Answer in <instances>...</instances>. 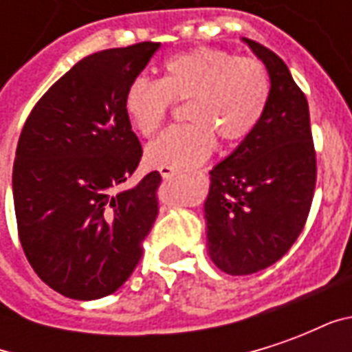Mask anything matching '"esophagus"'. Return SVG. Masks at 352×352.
<instances>
[{
  "instance_id": "obj_1",
  "label": "esophagus",
  "mask_w": 352,
  "mask_h": 352,
  "mask_svg": "<svg viewBox=\"0 0 352 352\" xmlns=\"http://www.w3.org/2000/svg\"><path fill=\"white\" fill-rule=\"evenodd\" d=\"M160 175L164 177V179H173V177H177V169L169 168V166H164V168H160Z\"/></svg>"
}]
</instances>
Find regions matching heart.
<instances>
[{
    "instance_id": "1",
    "label": "heart",
    "mask_w": 352,
    "mask_h": 352,
    "mask_svg": "<svg viewBox=\"0 0 352 352\" xmlns=\"http://www.w3.org/2000/svg\"><path fill=\"white\" fill-rule=\"evenodd\" d=\"M270 94V73L258 58L199 47L169 58L160 80H133L124 109L135 130L151 138L164 126L173 100L188 101L190 124L146 146V162L154 168L186 169L209 158L214 135L230 145L249 138L264 116Z\"/></svg>"
}]
</instances>
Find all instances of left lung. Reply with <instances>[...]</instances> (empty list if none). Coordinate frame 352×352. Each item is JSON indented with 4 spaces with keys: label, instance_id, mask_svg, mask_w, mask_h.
<instances>
[{
    "label": "left lung",
    "instance_id": "8db88e82",
    "mask_svg": "<svg viewBox=\"0 0 352 352\" xmlns=\"http://www.w3.org/2000/svg\"><path fill=\"white\" fill-rule=\"evenodd\" d=\"M243 41L270 73L272 94L258 128L209 171L207 252L230 275H251L287 254L317 183L305 96L275 52Z\"/></svg>",
    "mask_w": 352,
    "mask_h": 352
}]
</instances>
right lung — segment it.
<instances>
[{
  "label": "right lung",
  "instance_id": "right-lung-1",
  "mask_svg": "<svg viewBox=\"0 0 352 352\" xmlns=\"http://www.w3.org/2000/svg\"><path fill=\"white\" fill-rule=\"evenodd\" d=\"M160 43H138L82 58L28 116L12 166V198L28 262L72 300L122 287L158 214L151 171L120 190L141 160L124 109L126 90Z\"/></svg>",
  "mask_w": 352,
  "mask_h": 352
}]
</instances>
